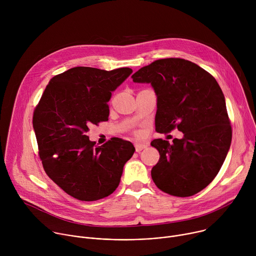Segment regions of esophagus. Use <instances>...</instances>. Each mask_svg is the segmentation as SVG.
<instances>
[{"label":"esophagus","instance_id":"esophagus-1","mask_svg":"<svg viewBox=\"0 0 256 256\" xmlns=\"http://www.w3.org/2000/svg\"><path fill=\"white\" fill-rule=\"evenodd\" d=\"M148 146H149L148 142H136V144H134V148H136V151L140 153L142 150L147 148Z\"/></svg>","mask_w":256,"mask_h":256}]
</instances>
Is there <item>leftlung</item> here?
Listing matches in <instances>:
<instances>
[{"label": "left lung", "instance_id": "obj_1", "mask_svg": "<svg viewBox=\"0 0 256 256\" xmlns=\"http://www.w3.org/2000/svg\"><path fill=\"white\" fill-rule=\"evenodd\" d=\"M132 78L151 84L156 93V130L163 134L177 128L184 132L173 144L162 138L151 142L160 154L151 171L155 184L175 196L200 192L220 171L231 146L222 89L206 70L184 58L155 60Z\"/></svg>", "mask_w": 256, "mask_h": 256}]
</instances>
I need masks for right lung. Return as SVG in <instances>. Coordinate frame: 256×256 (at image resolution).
Segmentation results:
<instances>
[{
    "label": "right lung",
    "mask_w": 256,
    "mask_h": 256,
    "mask_svg": "<svg viewBox=\"0 0 256 256\" xmlns=\"http://www.w3.org/2000/svg\"><path fill=\"white\" fill-rule=\"evenodd\" d=\"M132 72L72 68L50 79L33 114L40 157L50 178L70 196L93 202L112 194L134 147L112 138L102 146L89 140V126L108 120L107 102Z\"/></svg>",
    "instance_id": "add662e5"
}]
</instances>
